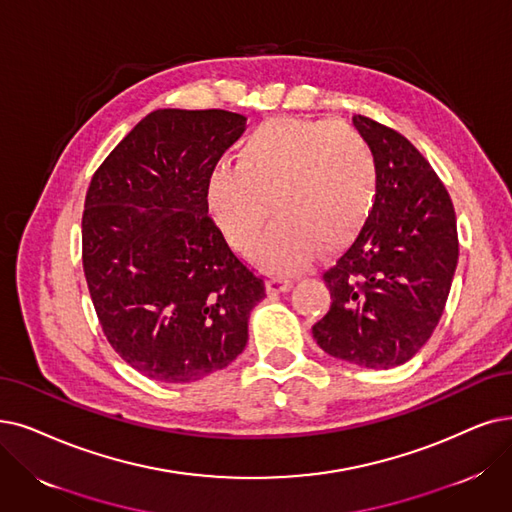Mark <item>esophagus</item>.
Masks as SVG:
<instances>
[{"instance_id": "obj_1", "label": "esophagus", "mask_w": 512, "mask_h": 512, "mask_svg": "<svg viewBox=\"0 0 512 512\" xmlns=\"http://www.w3.org/2000/svg\"><path fill=\"white\" fill-rule=\"evenodd\" d=\"M292 279L290 277H271L269 279V292L271 294H281V292H288L292 288Z\"/></svg>"}]
</instances>
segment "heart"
Masks as SVG:
<instances>
[{
    "mask_svg": "<svg viewBox=\"0 0 512 512\" xmlns=\"http://www.w3.org/2000/svg\"><path fill=\"white\" fill-rule=\"evenodd\" d=\"M376 189V155L357 130L277 117L245 136L235 166L210 170L206 201L224 239L243 254L256 248L273 203L279 220L258 258L290 273L315 256L317 243L336 248L351 239L370 216Z\"/></svg>",
    "mask_w": 512,
    "mask_h": 512,
    "instance_id": "1",
    "label": "heart"
}]
</instances>
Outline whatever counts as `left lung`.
<instances>
[{"label":"left lung","instance_id":"obj_1","mask_svg":"<svg viewBox=\"0 0 512 512\" xmlns=\"http://www.w3.org/2000/svg\"><path fill=\"white\" fill-rule=\"evenodd\" d=\"M378 163L370 218L323 281L332 294L313 325L340 361L391 370L410 361L437 327L458 264L456 212L420 151L378 121L353 117Z\"/></svg>","mask_w":512,"mask_h":512}]
</instances>
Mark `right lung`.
<instances>
[{"instance_id":"obj_1","label":"right lung","mask_w":512,"mask_h":512,"mask_svg":"<svg viewBox=\"0 0 512 512\" xmlns=\"http://www.w3.org/2000/svg\"><path fill=\"white\" fill-rule=\"evenodd\" d=\"M243 130L239 113L159 109L92 176L88 290L113 349L157 382H195L235 361L267 296L208 216V174Z\"/></svg>"}]
</instances>
